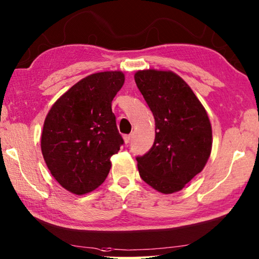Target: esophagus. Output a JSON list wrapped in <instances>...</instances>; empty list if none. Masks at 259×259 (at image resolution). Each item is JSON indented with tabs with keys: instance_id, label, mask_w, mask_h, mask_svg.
I'll use <instances>...</instances> for the list:
<instances>
[{
	"instance_id": "esophagus-1",
	"label": "esophagus",
	"mask_w": 259,
	"mask_h": 259,
	"mask_svg": "<svg viewBox=\"0 0 259 259\" xmlns=\"http://www.w3.org/2000/svg\"><path fill=\"white\" fill-rule=\"evenodd\" d=\"M130 139H131V135H124L123 136V140H124L125 144H129Z\"/></svg>"
}]
</instances>
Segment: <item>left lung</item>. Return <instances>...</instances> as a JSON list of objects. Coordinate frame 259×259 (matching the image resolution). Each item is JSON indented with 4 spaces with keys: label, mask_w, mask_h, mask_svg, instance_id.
Returning <instances> with one entry per match:
<instances>
[{
    "label": "left lung",
    "mask_w": 259,
    "mask_h": 259,
    "mask_svg": "<svg viewBox=\"0 0 259 259\" xmlns=\"http://www.w3.org/2000/svg\"><path fill=\"white\" fill-rule=\"evenodd\" d=\"M135 81L154 115L156 133L153 147L137 157L139 175L162 194L180 191L210 156L207 112L189 84L170 70H139Z\"/></svg>",
    "instance_id": "1"
}]
</instances>
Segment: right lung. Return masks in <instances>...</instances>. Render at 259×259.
I'll return each mask as SVG.
<instances>
[{
    "label": "right lung",
    "mask_w": 259,
    "mask_h": 259,
    "mask_svg": "<svg viewBox=\"0 0 259 259\" xmlns=\"http://www.w3.org/2000/svg\"><path fill=\"white\" fill-rule=\"evenodd\" d=\"M124 79L119 70L89 74L60 96L45 117L41 154L51 175L71 194L100 187L123 144L112 101Z\"/></svg>",
    "instance_id": "right-lung-1"
}]
</instances>
